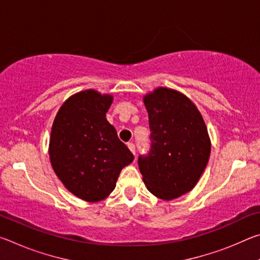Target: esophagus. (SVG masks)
Wrapping results in <instances>:
<instances>
[{"label": "esophagus", "instance_id": "obj_1", "mask_svg": "<svg viewBox=\"0 0 260 260\" xmlns=\"http://www.w3.org/2000/svg\"><path fill=\"white\" fill-rule=\"evenodd\" d=\"M127 147H128V149L132 151V153H133V155H135V146H134V143L131 142V143L127 144Z\"/></svg>", "mask_w": 260, "mask_h": 260}]
</instances>
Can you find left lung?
Masks as SVG:
<instances>
[{"label": "left lung", "instance_id": "left-lung-1", "mask_svg": "<svg viewBox=\"0 0 260 260\" xmlns=\"http://www.w3.org/2000/svg\"><path fill=\"white\" fill-rule=\"evenodd\" d=\"M151 149L139 157L148 190L172 201L191 190L208 165L211 140L203 117L186 95L158 87L143 96Z\"/></svg>", "mask_w": 260, "mask_h": 260}]
</instances>
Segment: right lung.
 Instances as JSON below:
<instances>
[{"label": "right lung", "mask_w": 260, "mask_h": 260, "mask_svg": "<svg viewBox=\"0 0 260 260\" xmlns=\"http://www.w3.org/2000/svg\"><path fill=\"white\" fill-rule=\"evenodd\" d=\"M112 101L95 89L79 91L59 108L51 127L52 169L70 192L91 203L107 199L134 159L105 118Z\"/></svg>", "instance_id": "obj_1"}]
</instances>
